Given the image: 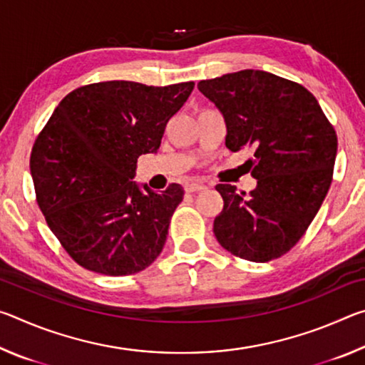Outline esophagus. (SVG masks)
<instances>
[{
  "instance_id": "1",
  "label": "esophagus",
  "mask_w": 365,
  "mask_h": 365,
  "mask_svg": "<svg viewBox=\"0 0 365 365\" xmlns=\"http://www.w3.org/2000/svg\"><path fill=\"white\" fill-rule=\"evenodd\" d=\"M207 187L202 183H187L185 185V190L190 191V193H195V191H205Z\"/></svg>"
}]
</instances>
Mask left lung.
<instances>
[{
  "label": "left lung",
  "instance_id": "obj_1",
  "mask_svg": "<svg viewBox=\"0 0 365 365\" xmlns=\"http://www.w3.org/2000/svg\"><path fill=\"white\" fill-rule=\"evenodd\" d=\"M197 90L225 120L230 151L252 148L256 188L215 187L224 209L214 235L224 250L246 261L267 262L299 242L330 188L338 140L311 91L265 71L245 69Z\"/></svg>",
  "mask_w": 365,
  "mask_h": 365
}]
</instances>
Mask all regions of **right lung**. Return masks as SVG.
Segmentation results:
<instances>
[{
  "label": "right lung",
  "mask_w": 365,
  "mask_h": 365,
  "mask_svg": "<svg viewBox=\"0 0 365 365\" xmlns=\"http://www.w3.org/2000/svg\"><path fill=\"white\" fill-rule=\"evenodd\" d=\"M193 86L91 83L71 91L49 117L30 172L49 228L82 267L130 275L163 251L183 188L172 183L156 193L133 177L141 154L158 153Z\"/></svg>",
  "instance_id": "1"
}]
</instances>
